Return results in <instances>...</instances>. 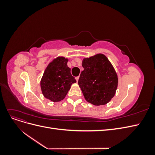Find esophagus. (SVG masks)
Here are the masks:
<instances>
[{
	"mask_svg": "<svg viewBox=\"0 0 155 155\" xmlns=\"http://www.w3.org/2000/svg\"><path fill=\"white\" fill-rule=\"evenodd\" d=\"M79 76H77V77H76V79L77 82L78 81V79H79Z\"/></svg>",
	"mask_w": 155,
	"mask_h": 155,
	"instance_id": "obj_1",
	"label": "esophagus"
}]
</instances>
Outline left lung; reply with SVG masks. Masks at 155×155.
Here are the masks:
<instances>
[{"mask_svg":"<svg viewBox=\"0 0 155 155\" xmlns=\"http://www.w3.org/2000/svg\"><path fill=\"white\" fill-rule=\"evenodd\" d=\"M78 85L85 100L94 105L109 103L118 87V76L114 67L104 54H98L82 61Z\"/></svg>","mask_w":155,"mask_h":155,"instance_id":"8db88e82","label":"left lung"}]
</instances>
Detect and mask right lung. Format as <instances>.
<instances>
[{
  "label": "right lung",
  "instance_id": "obj_1",
  "mask_svg": "<svg viewBox=\"0 0 155 155\" xmlns=\"http://www.w3.org/2000/svg\"><path fill=\"white\" fill-rule=\"evenodd\" d=\"M68 59L58 57L46 68L41 80V88L43 96L51 101L63 100L72 83L76 82L67 66Z\"/></svg>",
  "mask_w": 155,
  "mask_h": 155
}]
</instances>
